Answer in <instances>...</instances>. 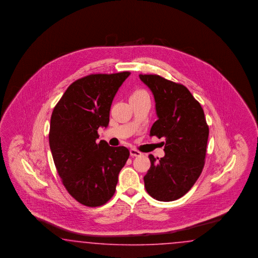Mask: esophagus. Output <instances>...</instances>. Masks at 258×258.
Returning <instances> with one entry per match:
<instances>
[{"instance_id": "esophagus-1", "label": "esophagus", "mask_w": 258, "mask_h": 258, "mask_svg": "<svg viewBox=\"0 0 258 258\" xmlns=\"http://www.w3.org/2000/svg\"><path fill=\"white\" fill-rule=\"evenodd\" d=\"M130 153H131V156L133 157H138L142 155V153H141L140 151H138V150H136V149H131V150H130Z\"/></svg>"}]
</instances>
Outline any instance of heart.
I'll return each instance as SVG.
<instances>
[{
    "instance_id": "obj_1",
    "label": "heart",
    "mask_w": 258,
    "mask_h": 258,
    "mask_svg": "<svg viewBox=\"0 0 258 258\" xmlns=\"http://www.w3.org/2000/svg\"><path fill=\"white\" fill-rule=\"evenodd\" d=\"M140 95H148V94L145 91H143V90H137V91H135L133 93L132 96H140Z\"/></svg>"
}]
</instances>
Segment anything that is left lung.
Here are the masks:
<instances>
[{"instance_id":"obj_1","label":"left lung","mask_w":258,"mask_h":258,"mask_svg":"<svg viewBox=\"0 0 258 258\" xmlns=\"http://www.w3.org/2000/svg\"><path fill=\"white\" fill-rule=\"evenodd\" d=\"M156 102L158 120L150 136L165 138L164 156L149 155L150 168L145 187L160 202L176 201L185 195L203 172L209 127L204 111L187 88L158 75H139Z\"/></svg>"}]
</instances>
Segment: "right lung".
Returning <instances> with one entry per match:
<instances>
[{
	"label": "right lung",
	"instance_id": "right-lung-1",
	"mask_svg": "<svg viewBox=\"0 0 258 258\" xmlns=\"http://www.w3.org/2000/svg\"><path fill=\"white\" fill-rule=\"evenodd\" d=\"M130 72L92 74L73 82L51 116L49 145L63 185L76 201L97 207L115 193L119 172L130 157L125 147L98 142L108 126L113 97Z\"/></svg>",
	"mask_w": 258,
	"mask_h": 258
}]
</instances>
